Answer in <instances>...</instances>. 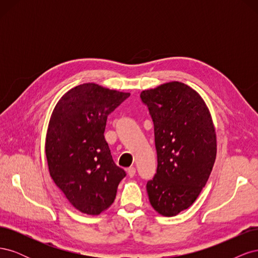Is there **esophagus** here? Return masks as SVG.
<instances>
[{
    "label": "esophagus",
    "instance_id": "1",
    "mask_svg": "<svg viewBox=\"0 0 258 258\" xmlns=\"http://www.w3.org/2000/svg\"><path fill=\"white\" fill-rule=\"evenodd\" d=\"M136 172H137V170L135 167H130L127 169V173L130 177H134L136 175Z\"/></svg>",
    "mask_w": 258,
    "mask_h": 258
}]
</instances>
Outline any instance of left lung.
<instances>
[{
    "instance_id": "8db88e82",
    "label": "left lung",
    "mask_w": 258,
    "mask_h": 258,
    "mask_svg": "<svg viewBox=\"0 0 258 258\" xmlns=\"http://www.w3.org/2000/svg\"><path fill=\"white\" fill-rule=\"evenodd\" d=\"M154 123L157 171L146 184L163 216L189 208L206 186L216 157V135L205 101L179 82L141 92Z\"/></svg>"
}]
</instances>
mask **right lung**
<instances>
[{
  "label": "right lung",
  "mask_w": 258,
  "mask_h": 258,
  "mask_svg": "<svg viewBox=\"0 0 258 258\" xmlns=\"http://www.w3.org/2000/svg\"><path fill=\"white\" fill-rule=\"evenodd\" d=\"M130 93L83 84L69 90L51 114L45 152L51 178L74 208L98 215L113 204L126 176L104 139L107 116Z\"/></svg>",
  "instance_id": "obj_1"
}]
</instances>
